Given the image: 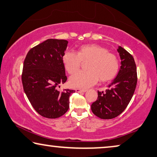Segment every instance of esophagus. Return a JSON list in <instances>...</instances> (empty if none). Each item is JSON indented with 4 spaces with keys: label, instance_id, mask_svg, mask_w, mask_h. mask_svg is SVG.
Listing matches in <instances>:
<instances>
[{
    "label": "esophagus",
    "instance_id": "esophagus-1",
    "mask_svg": "<svg viewBox=\"0 0 157 157\" xmlns=\"http://www.w3.org/2000/svg\"><path fill=\"white\" fill-rule=\"evenodd\" d=\"M76 92H79V93H81V92H85L86 90H85V89H80V88H78L76 89Z\"/></svg>",
    "mask_w": 157,
    "mask_h": 157
}]
</instances>
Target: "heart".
I'll return each instance as SVG.
<instances>
[{
	"instance_id": "obj_1",
	"label": "heart",
	"mask_w": 157,
	"mask_h": 157,
	"mask_svg": "<svg viewBox=\"0 0 157 157\" xmlns=\"http://www.w3.org/2000/svg\"><path fill=\"white\" fill-rule=\"evenodd\" d=\"M86 63L87 71L79 72L70 79L74 87L87 88L99 81L107 82L116 78L120 71V60L118 56L99 44H85L78 47L77 53L67 51L62 56V63L69 74L78 72Z\"/></svg>"
}]
</instances>
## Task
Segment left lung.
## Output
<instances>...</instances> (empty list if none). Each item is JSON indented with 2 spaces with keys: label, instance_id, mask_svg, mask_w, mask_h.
<instances>
[{
  "label": "left lung",
  "instance_id": "1",
  "mask_svg": "<svg viewBox=\"0 0 157 157\" xmlns=\"http://www.w3.org/2000/svg\"><path fill=\"white\" fill-rule=\"evenodd\" d=\"M121 66L115 79L106 92L98 91L97 101L91 105L93 113L101 119H112L126 109L135 92L137 82V67L132 56L119 46Z\"/></svg>",
  "mask_w": 157,
  "mask_h": 157
}]
</instances>
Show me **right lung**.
Instances as JSON below:
<instances>
[{"instance_id": "1", "label": "right lung", "mask_w": 157, "mask_h": 157, "mask_svg": "<svg viewBox=\"0 0 157 157\" xmlns=\"http://www.w3.org/2000/svg\"><path fill=\"white\" fill-rule=\"evenodd\" d=\"M68 41L49 39L30 49L24 60L23 89L37 113L47 118H57L69 109V97L75 90H58L67 80L62 56Z\"/></svg>"}]
</instances>
